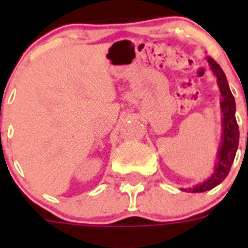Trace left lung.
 Masks as SVG:
<instances>
[{
  "mask_svg": "<svg viewBox=\"0 0 248 248\" xmlns=\"http://www.w3.org/2000/svg\"><path fill=\"white\" fill-rule=\"evenodd\" d=\"M211 71L217 78V85L221 93V111H222V133H221V143L217 151V163L215 166V171L209 179H206L201 184L192 186L189 189H181L186 192H203L214 189L215 186L220 185L225 177L229 175L232 163L235 160L236 151L238 148V140H240V131H238L237 122H236V103L235 98L230 91L229 83L226 76L221 69L216 61L207 57Z\"/></svg>",
  "mask_w": 248,
  "mask_h": 248,
  "instance_id": "8db88e82",
  "label": "left lung"
}]
</instances>
